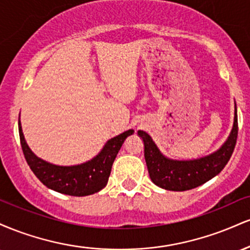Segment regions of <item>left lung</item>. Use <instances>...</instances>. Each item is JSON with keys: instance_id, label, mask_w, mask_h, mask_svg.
Listing matches in <instances>:
<instances>
[{"instance_id": "8db88e82", "label": "left lung", "mask_w": 250, "mask_h": 250, "mask_svg": "<svg viewBox=\"0 0 250 250\" xmlns=\"http://www.w3.org/2000/svg\"><path fill=\"white\" fill-rule=\"evenodd\" d=\"M237 130V109L235 104L234 125L227 141L215 153L188 161L168 159L146 131L139 130L137 134L145 143V159L151 181L167 190L185 191L199 187L221 173L234 151Z\"/></svg>"}]
</instances>
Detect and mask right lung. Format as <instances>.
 <instances>
[{
  "instance_id": "obj_1",
  "label": "right lung",
  "mask_w": 250,
  "mask_h": 250,
  "mask_svg": "<svg viewBox=\"0 0 250 250\" xmlns=\"http://www.w3.org/2000/svg\"><path fill=\"white\" fill-rule=\"evenodd\" d=\"M19 133L25 161L43 185L57 193L71 195V196H87L97 193L107 186L116 155L121 149L125 140L133 135L134 130L129 129L109 140L102 150L90 161L82 165L69 166V167L51 165L37 157L25 142L20 119Z\"/></svg>"
}]
</instances>
